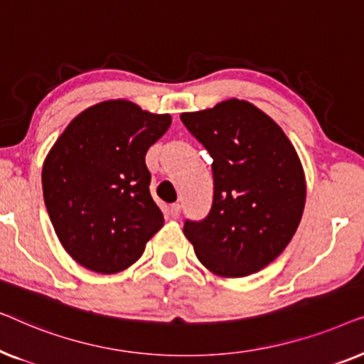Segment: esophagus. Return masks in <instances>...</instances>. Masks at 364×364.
Here are the masks:
<instances>
[{
  "label": "esophagus",
  "mask_w": 364,
  "mask_h": 364,
  "mask_svg": "<svg viewBox=\"0 0 364 364\" xmlns=\"http://www.w3.org/2000/svg\"><path fill=\"white\" fill-rule=\"evenodd\" d=\"M168 215H171V218H173V220H177V218L181 217V205H178V203L171 205V208H168Z\"/></svg>",
  "instance_id": "34e87169"
}]
</instances>
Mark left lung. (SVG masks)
<instances>
[{
    "instance_id": "obj_1",
    "label": "left lung",
    "mask_w": 364,
    "mask_h": 364,
    "mask_svg": "<svg viewBox=\"0 0 364 364\" xmlns=\"http://www.w3.org/2000/svg\"><path fill=\"white\" fill-rule=\"evenodd\" d=\"M181 121L213 159L212 208L200 222L186 220L183 235L218 277L260 272L285 250L305 208L295 147L270 116L240 99L183 112Z\"/></svg>"
}]
</instances>
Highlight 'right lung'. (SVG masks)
I'll return each instance as SVG.
<instances>
[{
	"mask_svg": "<svg viewBox=\"0 0 364 364\" xmlns=\"http://www.w3.org/2000/svg\"><path fill=\"white\" fill-rule=\"evenodd\" d=\"M168 114L142 111L126 99L76 116L43 166V196L54 232L79 265L117 273L136 263L161 230L146 154L167 132Z\"/></svg>",
	"mask_w": 364,
	"mask_h": 364,
	"instance_id": "right-lung-1",
	"label": "right lung"
}]
</instances>
